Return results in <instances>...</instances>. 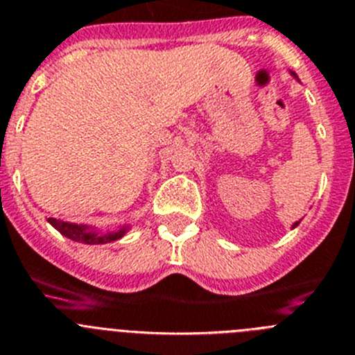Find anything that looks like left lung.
<instances>
[{
    "label": "left lung",
    "instance_id": "1",
    "mask_svg": "<svg viewBox=\"0 0 355 355\" xmlns=\"http://www.w3.org/2000/svg\"><path fill=\"white\" fill-rule=\"evenodd\" d=\"M292 74H293V72H292ZM293 76H295V74H293ZM297 225H299V223H295V225H293V226H297Z\"/></svg>",
    "mask_w": 355,
    "mask_h": 355
}]
</instances>
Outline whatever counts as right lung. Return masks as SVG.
Here are the masks:
<instances>
[{
  "label": "right lung",
  "mask_w": 355,
  "mask_h": 355,
  "mask_svg": "<svg viewBox=\"0 0 355 355\" xmlns=\"http://www.w3.org/2000/svg\"><path fill=\"white\" fill-rule=\"evenodd\" d=\"M47 221H49L54 228L58 230L62 235H65V237L72 239V241L76 242H83V244H106V242L118 241V239L125 233V228H122L114 233H104V235H101V233H95L92 232V230H88L85 225L65 223L60 221V219H54V217H49Z\"/></svg>",
  "instance_id": "1"
}]
</instances>
